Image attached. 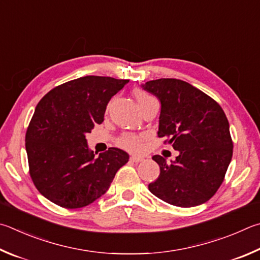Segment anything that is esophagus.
Returning a JSON list of instances; mask_svg holds the SVG:
<instances>
[{"label": "esophagus", "instance_id": "esophagus-1", "mask_svg": "<svg viewBox=\"0 0 260 260\" xmlns=\"http://www.w3.org/2000/svg\"><path fill=\"white\" fill-rule=\"evenodd\" d=\"M131 161H133V162H141V161H143V158H142V157H139V155H132V157H131Z\"/></svg>", "mask_w": 260, "mask_h": 260}]
</instances>
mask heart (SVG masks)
I'll return each mask as SVG.
<instances>
[{"mask_svg": "<svg viewBox=\"0 0 260 260\" xmlns=\"http://www.w3.org/2000/svg\"><path fill=\"white\" fill-rule=\"evenodd\" d=\"M134 95L136 98V101L139 102V105H141V103L146 101V100L152 99L148 93H145L144 91H141V89H136V91L134 92ZM120 144L124 146V148L128 149L131 151H138L141 148L140 138L136 135H133V134H126L122 136V138L120 139Z\"/></svg>", "mask_w": 260, "mask_h": 260, "instance_id": "heart-1", "label": "heart"}]
</instances>
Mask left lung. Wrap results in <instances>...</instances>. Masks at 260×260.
I'll list each match as a JSON object with an SVG mask.
<instances>
[{
  "instance_id": "obj_1",
  "label": "left lung",
  "mask_w": 260,
  "mask_h": 260,
  "mask_svg": "<svg viewBox=\"0 0 260 260\" xmlns=\"http://www.w3.org/2000/svg\"><path fill=\"white\" fill-rule=\"evenodd\" d=\"M158 99L159 138L179 154L168 164L161 155L152 159L160 175L149 184L150 192L177 207L205 204L223 183L233 154L230 124L216 101L181 79L160 78L141 84Z\"/></svg>"
}]
</instances>
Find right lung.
I'll return each mask as SVG.
<instances>
[{
  "instance_id": "add662e5",
  "label": "right lung",
  "mask_w": 260,
  "mask_h": 260,
  "mask_svg": "<svg viewBox=\"0 0 260 260\" xmlns=\"http://www.w3.org/2000/svg\"><path fill=\"white\" fill-rule=\"evenodd\" d=\"M128 79L85 76L50 91L36 106L26 133L29 173L37 190L53 204L82 208L108 191L125 151L110 148L96 157L86 134L101 124L110 99Z\"/></svg>"
}]
</instances>
